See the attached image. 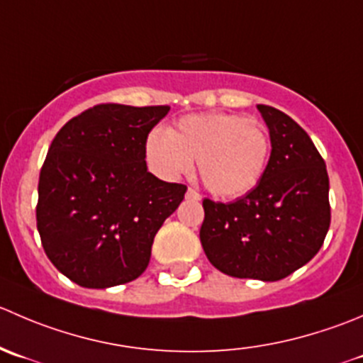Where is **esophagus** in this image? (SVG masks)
<instances>
[{
    "label": "esophagus",
    "mask_w": 363,
    "mask_h": 363,
    "mask_svg": "<svg viewBox=\"0 0 363 363\" xmlns=\"http://www.w3.org/2000/svg\"><path fill=\"white\" fill-rule=\"evenodd\" d=\"M186 195H188V199H191V200H200V199H202V196H200V193L196 191V189H193V188H189Z\"/></svg>",
    "instance_id": "esophagus-1"
}]
</instances>
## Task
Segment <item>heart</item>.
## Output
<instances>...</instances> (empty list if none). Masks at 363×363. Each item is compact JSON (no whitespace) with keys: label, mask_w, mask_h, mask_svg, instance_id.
I'll return each mask as SVG.
<instances>
[{"label":"heart","mask_w":363,"mask_h":363,"mask_svg":"<svg viewBox=\"0 0 363 363\" xmlns=\"http://www.w3.org/2000/svg\"><path fill=\"white\" fill-rule=\"evenodd\" d=\"M266 124L235 113L182 117L168 133L147 138V160L164 177H179L196 161L203 186L218 196H239L260 181L269 156Z\"/></svg>","instance_id":"heart-1"}]
</instances>
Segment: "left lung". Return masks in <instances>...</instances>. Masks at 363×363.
I'll use <instances>...</instances> for the list:
<instances>
[{
  "instance_id": "8db88e82",
  "label": "left lung",
  "mask_w": 363,
  "mask_h": 363,
  "mask_svg": "<svg viewBox=\"0 0 363 363\" xmlns=\"http://www.w3.org/2000/svg\"><path fill=\"white\" fill-rule=\"evenodd\" d=\"M271 156L253 189L230 203L203 199L200 241L235 279L282 280L308 262L330 228L328 172L311 136L284 111L259 104Z\"/></svg>"
}]
</instances>
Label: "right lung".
<instances>
[{
  "instance_id": "1",
  "label": "right lung",
  "mask_w": 363,
  "mask_h": 363,
  "mask_svg": "<svg viewBox=\"0 0 363 363\" xmlns=\"http://www.w3.org/2000/svg\"><path fill=\"white\" fill-rule=\"evenodd\" d=\"M168 106L104 103L70 118L38 177L37 228L60 273L88 289L136 280L184 184L147 172L145 143Z\"/></svg>"
}]
</instances>
